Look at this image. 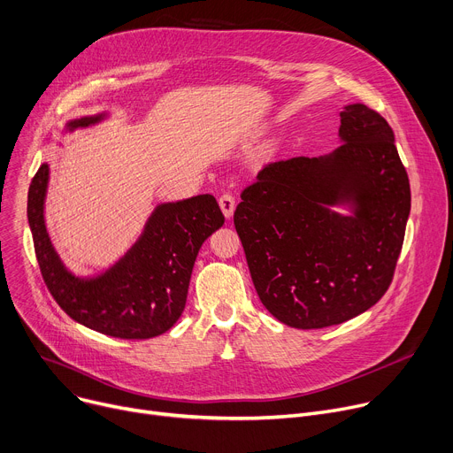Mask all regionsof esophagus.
<instances>
[{"label":"esophagus","instance_id":"esophagus-1","mask_svg":"<svg viewBox=\"0 0 453 453\" xmlns=\"http://www.w3.org/2000/svg\"><path fill=\"white\" fill-rule=\"evenodd\" d=\"M219 208H221L223 216H225L226 219H230V218L234 216V211H235V199H234V196L223 194V196L219 197Z\"/></svg>","mask_w":453,"mask_h":453}]
</instances>
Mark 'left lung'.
I'll list each match as a JSON object with an SVG mask.
<instances>
[{"label": "left lung", "mask_w": 453, "mask_h": 453, "mask_svg": "<svg viewBox=\"0 0 453 453\" xmlns=\"http://www.w3.org/2000/svg\"><path fill=\"white\" fill-rule=\"evenodd\" d=\"M339 116L334 152L266 165L234 212L261 303L301 330L341 325L385 296L410 216L387 119L363 103Z\"/></svg>", "instance_id": "obj_1"}]
</instances>
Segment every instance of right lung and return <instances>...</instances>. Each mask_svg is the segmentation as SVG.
Listing matches in <instances>:
<instances>
[{
    "mask_svg": "<svg viewBox=\"0 0 453 453\" xmlns=\"http://www.w3.org/2000/svg\"><path fill=\"white\" fill-rule=\"evenodd\" d=\"M107 112L66 121L65 130L101 123ZM49 165L28 188L27 216L40 270L56 303L80 325L119 339H150L181 318L192 268L204 239L223 226L214 196L201 194L154 208L142 235L112 266L76 275L56 252L45 225Z\"/></svg>",
    "mask_w": 453,
    "mask_h": 453,
    "instance_id": "obj_1",
    "label": "right lung"
}]
</instances>
